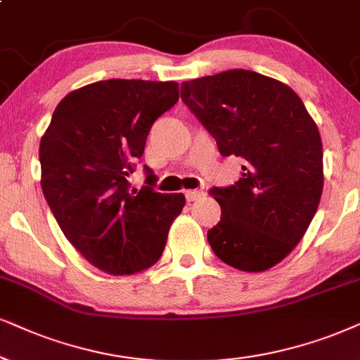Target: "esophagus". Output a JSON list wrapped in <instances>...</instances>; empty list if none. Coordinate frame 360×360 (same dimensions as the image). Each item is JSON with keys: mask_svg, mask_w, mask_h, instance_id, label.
<instances>
[{"mask_svg": "<svg viewBox=\"0 0 360 360\" xmlns=\"http://www.w3.org/2000/svg\"><path fill=\"white\" fill-rule=\"evenodd\" d=\"M201 198H204L202 191H186V199H188L189 202L198 201V199H201Z\"/></svg>", "mask_w": 360, "mask_h": 360, "instance_id": "1", "label": "esophagus"}]
</instances>
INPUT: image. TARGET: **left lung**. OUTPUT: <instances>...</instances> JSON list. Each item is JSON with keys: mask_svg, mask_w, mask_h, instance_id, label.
Listing matches in <instances>:
<instances>
[{"mask_svg": "<svg viewBox=\"0 0 360 360\" xmlns=\"http://www.w3.org/2000/svg\"><path fill=\"white\" fill-rule=\"evenodd\" d=\"M181 99L216 139L244 161L239 181L209 193L221 221L207 240L222 262L261 272L306 234L319 206L322 141L301 98L256 71L229 70L181 84Z\"/></svg>", "mask_w": 360, "mask_h": 360, "instance_id": "obj_1", "label": "left lung"}]
</instances>
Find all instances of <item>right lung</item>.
<instances>
[{"mask_svg": "<svg viewBox=\"0 0 360 360\" xmlns=\"http://www.w3.org/2000/svg\"><path fill=\"white\" fill-rule=\"evenodd\" d=\"M179 99L174 81L108 79L71 91L41 138V188L66 239L112 276L156 264L183 194L154 191L144 166L139 191L127 181L143 156L153 122Z\"/></svg>", "mask_w": 360, "mask_h": 360, "instance_id": "add662e5", "label": "right lung"}]
</instances>
